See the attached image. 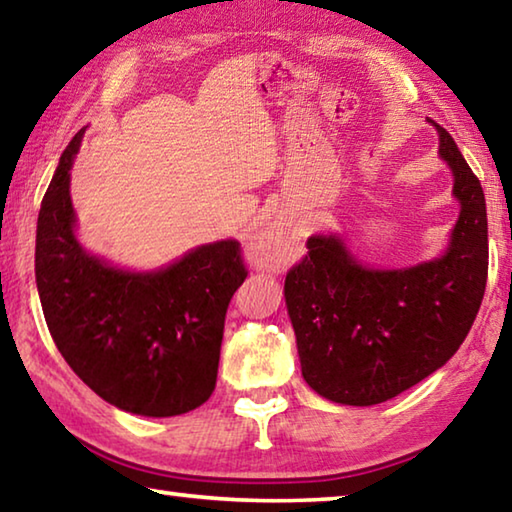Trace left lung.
<instances>
[{
  "label": "left lung",
  "instance_id": "left-lung-1",
  "mask_svg": "<svg viewBox=\"0 0 512 512\" xmlns=\"http://www.w3.org/2000/svg\"><path fill=\"white\" fill-rule=\"evenodd\" d=\"M433 126L461 203L445 255L377 271L359 264L336 235H314L284 280L302 377L325 400H393L445 366L479 314L488 280L485 196L452 135Z\"/></svg>",
  "mask_w": 512,
  "mask_h": 512
}]
</instances>
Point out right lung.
<instances>
[{"mask_svg":"<svg viewBox=\"0 0 512 512\" xmlns=\"http://www.w3.org/2000/svg\"><path fill=\"white\" fill-rule=\"evenodd\" d=\"M83 131L60 155L42 198L36 282L58 352L103 400L146 418L196 409L216 386L225 311L246 280L235 239L194 248L151 273L85 253L74 235L69 169Z\"/></svg>","mask_w":512,"mask_h":512,"instance_id":"right-lung-1","label":"right lung"}]
</instances>
